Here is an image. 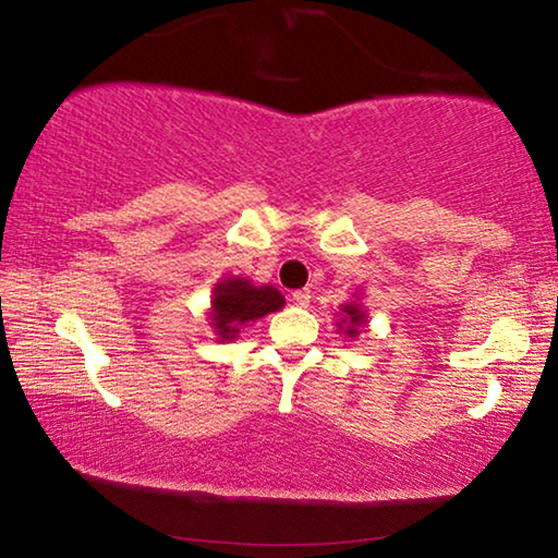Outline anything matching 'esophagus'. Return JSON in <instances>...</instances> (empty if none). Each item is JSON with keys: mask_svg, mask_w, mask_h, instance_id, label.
Wrapping results in <instances>:
<instances>
[{"mask_svg": "<svg viewBox=\"0 0 558 558\" xmlns=\"http://www.w3.org/2000/svg\"><path fill=\"white\" fill-rule=\"evenodd\" d=\"M292 302H295L298 307H307L310 305V290H295L292 292Z\"/></svg>", "mask_w": 558, "mask_h": 558, "instance_id": "esophagus-1", "label": "esophagus"}]
</instances>
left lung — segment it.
<instances>
[{"instance_id": "left-lung-1", "label": "left lung", "mask_w": 558, "mask_h": 558, "mask_svg": "<svg viewBox=\"0 0 558 558\" xmlns=\"http://www.w3.org/2000/svg\"><path fill=\"white\" fill-rule=\"evenodd\" d=\"M364 325H366V313L359 302H347V305H342V317H339L337 327L344 329L347 337H356L359 329Z\"/></svg>"}]
</instances>
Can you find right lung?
<instances>
[{"mask_svg": "<svg viewBox=\"0 0 558 558\" xmlns=\"http://www.w3.org/2000/svg\"><path fill=\"white\" fill-rule=\"evenodd\" d=\"M286 305V298L272 286H251L245 278H226L214 288L211 325L221 342L239 337V329L248 323L278 313Z\"/></svg>", "mask_w": 558, "mask_h": 558, "instance_id": "add662e5", "label": "right lung"}]
</instances>
